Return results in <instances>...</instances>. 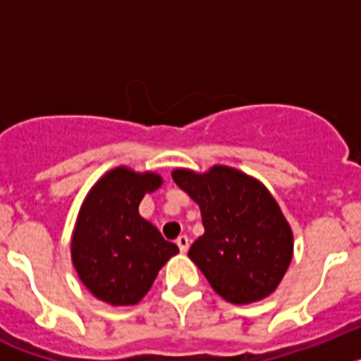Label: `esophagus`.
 Returning a JSON list of instances; mask_svg holds the SVG:
<instances>
[{
	"instance_id": "1",
	"label": "esophagus",
	"mask_w": 361,
	"mask_h": 361,
	"mask_svg": "<svg viewBox=\"0 0 361 361\" xmlns=\"http://www.w3.org/2000/svg\"><path fill=\"white\" fill-rule=\"evenodd\" d=\"M175 242H177L178 250L183 251V253H186V251H188V247H190V240H188V237H186V235H180V237H178L177 240H175Z\"/></svg>"
}]
</instances>
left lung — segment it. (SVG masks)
I'll use <instances>...</instances> for the list:
<instances>
[{
	"mask_svg": "<svg viewBox=\"0 0 361 361\" xmlns=\"http://www.w3.org/2000/svg\"><path fill=\"white\" fill-rule=\"evenodd\" d=\"M173 180L199 204L204 235L188 255L209 286L231 304L269 296L293 258L291 228L269 191L228 166L175 170Z\"/></svg>",
	"mask_w": 361,
	"mask_h": 361,
	"instance_id": "1",
	"label": "left lung"
}]
</instances>
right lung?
Masks as SVG:
<instances>
[{"instance_id": "1", "label": "right lung", "mask_w": 361, "mask_h": 361, "mask_svg": "<svg viewBox=\"0 0 361 361\" xmlns=\"http://www.w3.org/2000/svg\"><path fill=\"white\" fill-rule=\"evenodd\" d=\"M155 173L116 168L88 193L72 237L79 279L111 305L137 304L152 288L166 260L178 253L157 228L139 215L146 193L161 186Z\"/></svg>"}]
</instances>
